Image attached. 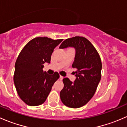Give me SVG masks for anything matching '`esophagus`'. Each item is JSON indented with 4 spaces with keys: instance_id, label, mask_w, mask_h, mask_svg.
Listing matches in <instances>:
<instances>
[{
    "instance_id": "1",
    "label": "esophagus",
    "mask_w": 127,
    "mask_h": 127,
    "mask_svg": "<svg viewBox=\"0 0 127 127\" xmlns=\"http://www.w3.org/2000/svg\"><path fill=\"white\" fill-rule=\"evenodd\" d=\"M60 80H63V77L61 76V75H60Z\"/></svg>"
}]
</instances>
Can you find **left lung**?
<instances>
[{"label":"left lung","instance_id":"left-lung-1","mask_svg":"<svg viewBox=\"0 0 127 127\" xmlns=\"http://www.w3.org/2000/svg\"><path fill=\"white\" fill-rule=\"evenodd\" d=\"M72 47L75 50L73 68L75 80L63 79L64 87L60 92L62 103L69 107L79 108L86 104L93 96L100 82L102 64L99 54L88 40L75 36L66 39L60 48Z\"/></svg>","mask_w":127,"mask_h":127}]
</instances>
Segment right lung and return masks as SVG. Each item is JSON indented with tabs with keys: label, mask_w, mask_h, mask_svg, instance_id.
Returning <instances> with one entry per match:
<instances>
[{
	"label": "right lung",
	"mask_w": 127,
	"mask_h": 127,
	"mask_svg": "<svg viewBox=\"0 0 127 127\" xmlns=\"http://www.w3.org/2000/svg\"><path fill=\"white\" fill-rule=\"evenodd\" d=\"M62 41L45 37L34 38L20 52L15 63L13 80L19 96L26 104H43L60 78L57 72L49 75L42 69L43 64L50 63L55 48Z\"/></svg>",
	"instance_id": "right-lung-1"
}]
</instances>
